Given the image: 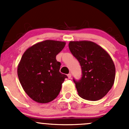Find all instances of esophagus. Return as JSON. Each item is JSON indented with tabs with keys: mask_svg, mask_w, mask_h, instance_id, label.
<instances>
[{
	"mask_svg": "<svg viewBox=\"0 0 129 129\" xmlns=\"http://www.w3.org/2000/svg\"><path fill=\"white\" fill-rule=\"evenodd\" d=\"M71 76H72L71 74H69L68 75H67V77H68L69 79H71Z\"/></svg>",
	"mask_w": 129,
	"mask_h": 129,
	"instance_id": "obj_1",
	"label": "esophagus"
}]
</instances>
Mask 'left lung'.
I'll return each instance as SVG.
<instances>
[{
	"instance_id": "obj_1",
	"label": "left lung",
	"mask_w": 129,
	"mask_h": 129,
	"mask_svg": "<svg viewBox=\"0 0 129 129\" xmlns=\"http://www.w3.org/2000/svg\"><path fill=\"white\" fill-rule=\"evenodd\" d=\"M69 47L82 68L81 79L74 80L79 95L92 101L103 98L115 81V67L111 57L102 47L89 40L70 41Z\"/></svg>"
}]
</instances>
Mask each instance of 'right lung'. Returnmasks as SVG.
Returning <instances> with one entry per match:
<instances>
[{"mask_svg":"<svg viewBox=\"0 0 129 129\" xmlns=\"http://www.w3.org/2000/svg\"><path fill=\"white\" fill-rule=\"evenodd\" d=\"M66 42L46 40L28 47L17 67V75L24 90L37 103L46 104L55 99L67 76L59 72L60 63L56 55Z\"/></svg>","mask_w":129,"mask_h":129,"instance_id":"right-lung-1","label":"right lung"}]
</instances>
